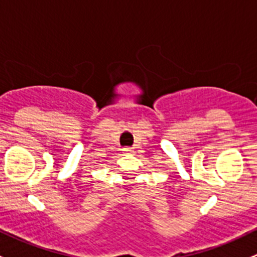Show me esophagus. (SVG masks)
<instances>
[{
    "mask_svg": "<svg viewBox=\"0 0 257 257\" xmlns=\"http://www.w3.org/2000/svg\"><path fill=\"white\" fill-rule=\"evenodd\" d=\"M123 152H124V153H131L132 149H131V148H124Z\"/></svg>",
    "mask_w": 257,
    "mask_h": 257,
    "instance_id": "esophagus-1",
    "label": "esophagus"
}]
</instances>
